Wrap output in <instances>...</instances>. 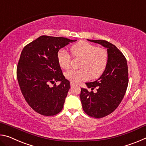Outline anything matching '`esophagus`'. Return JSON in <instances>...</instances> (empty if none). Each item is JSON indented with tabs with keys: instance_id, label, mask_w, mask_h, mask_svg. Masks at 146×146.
<instances>
[{
	"instance_id": "1",
	"label": "esophagus",
	"mask_w": 146,
	"mask_h": 146,
	"mask_svg": "<svg viewBox=\"0 0 146 146\" xmlns=\"http://www.w3.org/2000/svg\"><path fill=\"white\" fill-rule=\"evenodd\" d=\"M70 85H71V87H72V86H75V84L74 83V82H70Z\"/></svg>"
}]
</instances>
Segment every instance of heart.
Returning a JSON list of instances; mask_svg holds the SVG:
<instances>
[{"mask_svg": "<svg viewBox=\"0 0 146 146\" xmlns=\"http://www.w3.org/2000/svg\"><path fill=\"white\" fill-rule=\"evenodd\" d=\"M72 55L81 59L80 70H70L65 73L68 80L78 83L88 79L97 78L102 75L107 68L109 53L107 49L98 48L86 41H80L70 48ZM57 59L60 67L68 70L71 66V56L64 49H60L57 54Z\"/></svg>", "mask_w": 146, "mask_h": 146, "instance_id": "1", "label": "heart"}]
</instances>
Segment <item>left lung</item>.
I'll use <instances>...</instances> for the list:
<instances>
[{
	"label": "left lung",
	"instance_id": "obj_1",
	"mask_svg": "<svg viewBox=\"0 0 146 146\" xmlns=\"http://www.w3.org/2000/svg\"><path fill=\"white\" fill-rule=\"evenodd\" d=\"M107 48V68L97 80L86 83L97 93L81 88L80 98L84 111L90 117L100 118L113 113L122 102L129 82L126 58L115 45L104 40H89Z\"/></svg>",
	"mask_w": 146,
	"mask_h": 146
}]
</instances>
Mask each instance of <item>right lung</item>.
I'll return each mask as SVG.
<instances>
[{"label": "right lung", "instance_id": "obj_1", "mask_svg": "<svg viewBox=\"0 0 146 146\" xmlns=\"http://www.w3.org/2000/svg\"><path fill=\"white\" fill-rule=\"evenodd\" d=\"M76 40L42 35L24 46L17 68L21 92L28 105L44 116H53L62 110L70 88L59 65V49ZM58 81L53 87L49 84Z\"/></svg>", "mask_w": 146, "mask_h": 146}]
</instances>
